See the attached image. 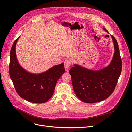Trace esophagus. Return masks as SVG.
<instances>
[{
  "mask_svg": "<svg viewBox=\"0 0 132 132\" xmlns=\"http://www.w3.org/2000/svg\"><path fill=\"white\" fill-rule=\"evenodd\" d=\"M71 63V61L70 60H67L66 61H65L64 62V66L66 69H67L69 66H70Z\"/></svg>",
  "mask_w": 132,
  "mask_h": 132,
  "instance_id": "esophagus-1",
  "label": "esophagus"
}]
</instances>
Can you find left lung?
<instances>
[{
    "instance_id": "8db88e82",
    "label": "left lung",
    "mask_w": 132,
    "mask_h": 132,
    "mask_svg": "<svg viewBox=\"0 0 132 132\" xmlns=\"http://www.w3.org/2000/svg\"><path fill=\"white\" fill-rule=\"evenodd\" d=\"M103 29L109 33L105 28ZM111 36L114 53L107 66L100 70H92L74 64L69 70L74 92L85 103H96L108 98L113 92L121 75L122 61L119 45L115 37Z\"/></svg>"
}]
</instances>
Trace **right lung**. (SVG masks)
Masks as SVG:
<instances>
[{"instance_id":"add662e5","label":"right lung","mask_w":132,"mask_h":132,"mask_svg":"<svg viewBox=\"0 0 132 132\" xmlns=\"http://www.w3.org/2000/svg\"><path fill=\"white\" fill-rule=\"evenodd\" d=\"M14 41L10 53L9 75L19 95L26 100L35 103H43L53 96L59 79L65 72L64 64L55 65L40 73H31L19 63Z\"/></svg>"}]
</instances>
